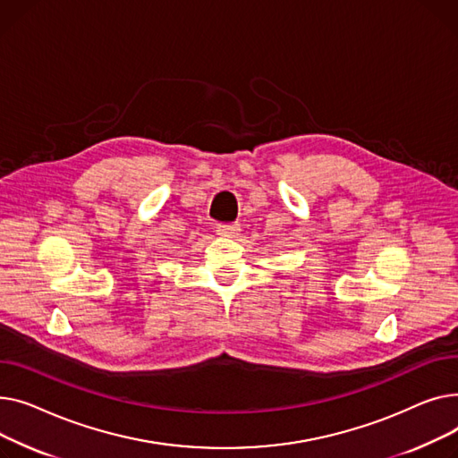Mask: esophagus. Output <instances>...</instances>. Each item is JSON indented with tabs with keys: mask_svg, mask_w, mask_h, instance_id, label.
I'll list each match as a JSON object with an SVG mask.
<instances>
[{
	"mask_svg": "<svg viewBox=\"0 0 458 458\" xmlns=\"http://www.w3.org/2000/svg\"><path fill=\"white\" fill-rule=\"evenodd\" d=\"M216 233H218L220 236L233 238V236H236V234L240 233V225H238V224H220V225L216 227Z\"/></svg>",
	"mask_w": 458,
	"mask_h": 458,
	"instance_id": "34e87169",
	"label": "esophagus"
}]
</instances>
